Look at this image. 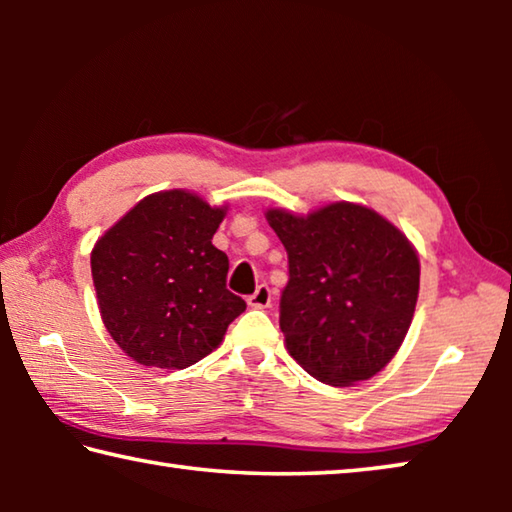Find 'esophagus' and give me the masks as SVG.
Wrapping results in <instances>:
<instances>
[{"mask_svg":"<svg viewBox=\"0 0 512 512\" xmlns=\"http://www.w3.org/2000/svg\"><path fill=\"white\" fill-rule=\"evenodd\" d=\"M271 300H273L271 289H268L266 284H259L253 296H248V305L253 309H266L268 305H271Z\"/></svg>","mask_w":512,"mask_h":512,"instance_id":"1","label":"esophagus"}]
</instances>
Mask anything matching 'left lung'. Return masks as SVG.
Segmentation results:
<instances>
[{
    "mask_svg": "<svg viewBox=\"0 0 512 512\" xmlns=\"http://www.w3.org/2000/svg\"><path fill=\"white\" fill-rule=\"evenodd\" d=\"M287 248L280 298L287 350L329 386L370 379L400 350L420 291V259L391 221L357 203L307 216L268 210Z\"/></svg>",
    "mask_w": 512,
    "mask_h": 512,
    "instance_id": "8db88e82",
    "label": "left lung"
}]
</instances>
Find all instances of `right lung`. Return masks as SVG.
I'll use <instances>...</instances> for the list:
<instances>
[{
	"mask_svg": "<svg viewBox=\"0 0 512 512\" xmlns=\"http://www.w3.org/2000/svg\"><path fill=\"white\" fill-rule=\"evenodd\" d=\"M225 207L169 189L142 198L92 248L103 325L142 366L183 370L219 348L246 302L225 287L212 244Z\"/></svg>",
	"mask_w": 512,
	"mask_h": 512,
	"instance_id": "obj_1",
	"label": "right lung"
}]
</instances>
